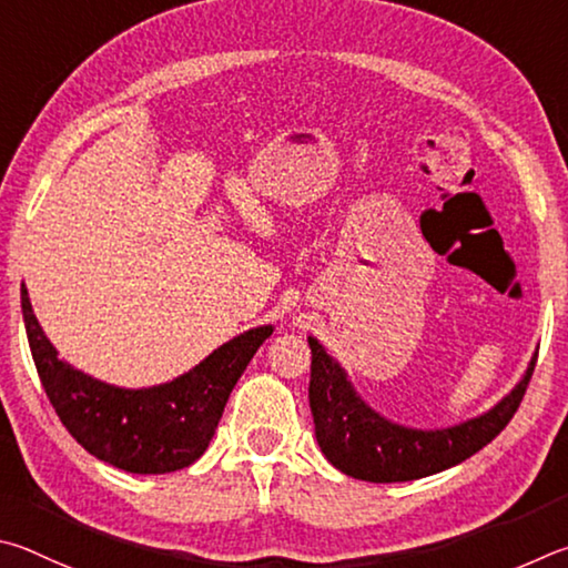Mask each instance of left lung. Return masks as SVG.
<instances>
[{"mask_svg": "<svg viewBox=\"0 0 568 568\" xmlns=\"http://www.w3.org/2000/svg\"><path fill=\"white\" fill-rule=\"evenodd\" d=\"M312 382L310 406L314 416L316 442L336 469L346 476L374 484L414 481L422 476L449 469L469 459L504 432L519 409L531 382L536 354L524 379L511 394L476 419L449 426V429H409L392 424L376 414L354 392L346 372L336 364L324 346L310 336Z\"/></svg>", "mask_w": 568, "mask_h": 568, "instance_id": "8db88e82", "label": "left lung"}]
</instances>
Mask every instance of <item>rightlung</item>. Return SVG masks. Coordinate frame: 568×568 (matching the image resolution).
<instances>
[{"label":"right lung","mask_w":568,"mask_h":568,"mask_svg":"<svg viewBox=\"0 0 568 568\" xmlns=\"http://www.w3.org/2000/svg\"><path fill=\"white\" fill-rule=\"evenodd\" d=\"M22 314L37 374L67 432L97 459L132 474H169L194 464L212 442L239 376L274 332L256 326L239 334L169 384L119 389L59 359L24 284Z\"/></svg>","instance_id":"1"}]
</instances>
